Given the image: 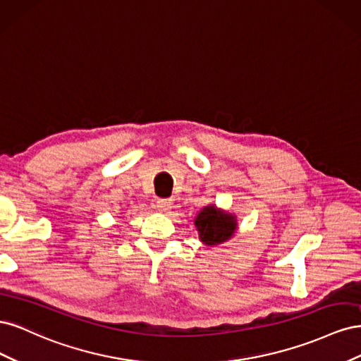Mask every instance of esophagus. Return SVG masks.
Wrapping results in <instances>:
<instances>
[{
  "label": "esophagus",
  "instance_id": "obj_1",
  "mask_svg": "<svg viewBox=\"0 0 361 361\" xmlns=\"http://www.w3.org/2000/svg\"><path fill=\"white\" fill-rule=\"evenodd\" d=\"M171 204H173V202L170 199H158L157 203H155V207L158 211L167 212V211L171 209Z\"/></svg>",
  "mask_w": 361,
  "mask_h": 361
}]
</instances>
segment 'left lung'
<instances>
[{"label": "left lung", "instance_id": "8db88e82", "mask_svg": "<svg viewBox=\"0 0 361 361\" xmlns=\"http://www.w3.org/2000/svg\"><path fill=\"white\" fill-rule=\"evenodd\" d=\"M195 226H197L200 239L207 245H216L227 241L236 228L235 218L216 211L214 206L204 207L195 218Z\"/></svg>", "mask_w": 361, "mask_h": 361}]
</instances>
